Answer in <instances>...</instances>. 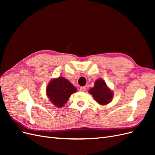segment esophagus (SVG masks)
<instances>
[{
    "mask_svg": "<svg viewBox=\"0 0 155 155\" xmlns=\"http://www.w3.org/2000/svg\"><path fill=\"white\" fill-rule=\"evenodd\" d=\"M86 90V87H80V91H85Z\"/></svg>",
    "mask_w": 155,
    "mask_h": 155,
    "instance_id": "34e87169",
    "label": "esophagus"
}]
</instances>
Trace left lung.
Listing matches in <instances>:
<instances>
[{"instance_id":"1","label":"left lung","mask_w":155,"mask_h":155,"mask_svg":"<svg viewBox=\"0 0 155 155\" xmlns=\"http://www.w3.org/2000/svg\"><path fill=\"white\" fill-rule=\"evenodd\" d=\"M94 100L101 105H106L110 102L113 94L106 85L105 82L102 79H97L94 83V87L89 91Z\"/></svg>"}]
</instances>
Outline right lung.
<instances>
[{
  "instance_id": "obj_1",
  "label": "right lung",
  "mask_w": 155,
  "mask_h": 155,
  "mask_svg": "<svg viewBox=\"0 0 155 155\" xmlns=\"http://www.w3.org/2000/svg\"><path fill=\"white\" fill-rule=\"evenodd\" d=\"M77 91L72 83L63 77L51 80L46 88V94L50 101L58 107H61L67 103L72 94Z\"/></svg>"
}]
</instances>
